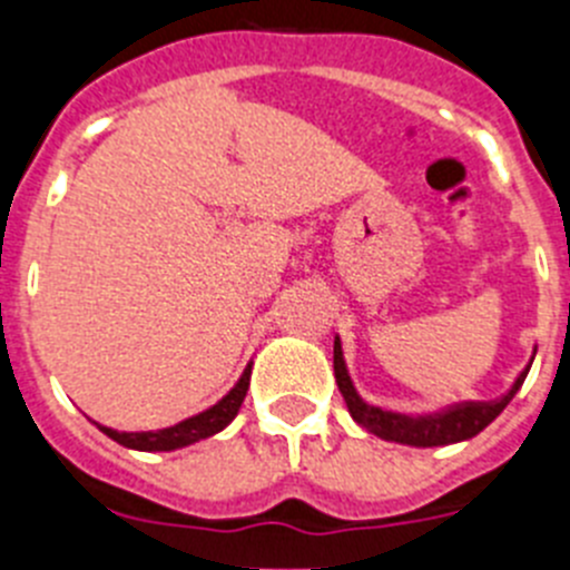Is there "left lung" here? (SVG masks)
<instances>
[{"mask_svg":"<svg viewBox=\"0 0 570 570\" xmlns=\"http://www.w3.org/2000/svg\"><path fill=\"white\" fill-rule=\"evenodd\" d=\"M531 367V365H528ZM528 367L517 376V382L511 385L505 396L493 402H462V405L448 407V411H440V414H428V416H405L394 414V411H382V407L365 405L360 400V394L351 385V376H347L345 360H342V345L340 340L334 342V374L336 385H340L342 396L347 402V411L360 422L365 431L382 436L387 442H402V445H416V448H434V445H451V442L471 440L497 416L502 414V407L513 400V394L520 391V385L525 382Z\"/></svg>","mask_w":570,"mask_h":570,"instance_id":"obj_1","label":"left lung"}]
</instances>
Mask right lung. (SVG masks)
<instances>
[{
  "label": "right lung",
  "mask_w": 570,
  "mask_h": 570,
  "mask_svg": "<svg viewBox=\"0 0 570 570\" xmlns=\"http://www.w3.org/2000/svg\"><path fill=\"white\" fill-rule=\"evenodd\" d=\"M250 385V365L245 367L242 380L230 387V394L223 396L214 407L203 411V414L188 416V420L176 422V425L163 428V431H134V434H125V431H114V428H102V434H108L110 440L119 442L125 448H136V451H174V448H185L190 442L208 440V436L219 434L236 414H239L242 400L248 394Z\"/></svg>",
  "instance_id": "obj_1"
}]
</instances>
